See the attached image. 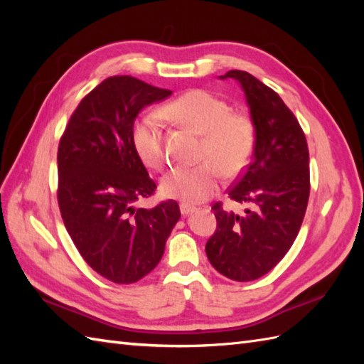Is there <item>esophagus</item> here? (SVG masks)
Returning <instances> with one entry per match:
<instances>
[{"mask_svg": "<svg viewBox=\"0 0 364 364\" xmlns=\"http://www.w3.org/2000/svg\"><path fill=\"white\" fill-rule=\"evenodd\" d=\"M180 211L183 215H189L191 213L196 211L194 206H189V205H180Z\"/></svg>", "mask_w": 364, "mask_h": 364, "instance_id": "34e87169", "label": "esophagus"}]
</instances>
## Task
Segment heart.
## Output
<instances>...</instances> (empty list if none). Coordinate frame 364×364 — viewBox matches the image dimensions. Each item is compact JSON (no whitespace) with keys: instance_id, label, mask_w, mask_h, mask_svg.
<instances>
[{"instance_id":"heart-1","label":"heart","mask_w":364,"mask_h":364,"mask_svg":"<svg viewBox=\"0 0 364 364\" xmlns=\"http://www.w3.org/2000/svg\"><path fill=\"white\" fill-rule=\"evenodd\" d=\"M162 114L205 136L202 159L213 162L172 168L159 183L161 194L183 205L202 203L220 188L223 175L219 165L225 172L236 173L249 159L253 146L250 122L231 112L227 102L206 90L186 92L168 103ZM131 142L146 167L159 168L164 164V137L158 114L146 112L134 122Z\"/></svg>"}]
</instances>
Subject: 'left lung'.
<instances>
[{
    "label": "left lung",
    "instance_id": "1",
    "mask_svg": "<svg viewBox=\"0 0 364 364\" xmlns=\"http://www.w3.org/2000/svg\"><path fill=\"white\" fill-rule=\"evenodd\" d=\"M219 78L237 81L250 109L252 162L228 196L253 210L237 215L215 203L218 228L205 250L218 272L252 282L272 270L297 237L310 197V154L297 119L277 92L241 70Z\"/></svg>",
    "mask_w": 364,
    "mask_h": 364
}]
</instances>
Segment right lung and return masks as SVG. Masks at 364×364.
<instances>
[{"label":"right lung","instance_id":"1","mask_svg":"<svg viewBox=\"0 0 364 364\" xmlns=\"http://www.w3.org/2000/svg\"><path fill=\"white\" fill-rule=\"evenodd\" d=\"M172 92L131 76H111L81 100L58 150V202L87 264L114 283H136L158 266L180 220L173 200L136 208L156 184L131 142L144 107Z\"/></svg>","mask_w":364,"mask_h":364}]
</instances>
